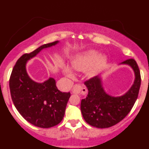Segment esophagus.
<instances>
[{
  "label": "esophagus",
  "instance_id": "34e87169",
  "mask_svg": "<svg viewBox=\"0 0 149 149\" xmlns=\"http://www.w3.org/2000/svg\"><path fill=\"white\" fill-rule=\"evenodd\" d=\"M83 89H84V88L82 86L79 85V84H77V85H74L73 86V88L72 89V93L73 94H79V93H81Z\"/></svg>",
  "mask_w": 149,
  "mask_h": 149
}]
</instances>
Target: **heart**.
Listing matches in <instances>:
<instances>
[{
	"instance_id": "b5f03b06",
	"label": "heart",
	"mask_w": 149,
	"mask_h": 149,
	"mask_svg": "<svg viewBox=\"0 0 149 149\" xmlns=\"http://www.w3.org/2000/svg\"><path fill=\"white\" fill-rule=\"evenodd\" d=\"M105 63L104 56H98V53L95 50H89L76 55L71 61V66L74 70L78 72L86 71L89 77L94 76L103 66ZM63 74L68 78L74 77V73L71 68L64 65L62 68Z\"/></svg>"
}]
</instances>
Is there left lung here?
Instances as JSON below:
<instances>
[{
	"label": "left lung",
	"mask_w": 149,
	"mask_h": 149,
	"mask_svg": "<svg viewBox=\"0 0 149 149\" xmlns=\"http://www.w3.org/2000/svg\"><path fill=\"white\" fill-rule=\"evenodd\" d=\"M121 64L130 65L135 75L131 87L122 95L114 97L106 93L100 76H95L84 83L88 95L86 98L81 100V110L84 120L93 127L107 128L116 125L129 113L137 99L141 77L136 62L129 59Z\"/></svg>",
	"instance_id": "8db88e82"
}]
</instances>
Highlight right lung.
<instances>
[{"mask_svg":"<svg viewBox=\"0 0 149 149\" xmlns=\"http://www.w3.org/2000/svg\"><path fill=\"white\" fill-rule=\"evenodd\" d=\"M58 42L45 44L31 53L22 55L17 60L10 78V93L15 108L25 120L42 128L54 127L63 120L71 94L60 92L53 77L43 83L33 81L26 65L42 50Z\"/></svg>","mask_w":149,"mask_h":149,"instance_id":"right-lung-1","label":"right lung"}]
</instances>
